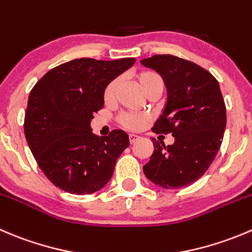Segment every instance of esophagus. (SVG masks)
Returning <instances> with one entry per match:
<instances>
[{"instance_id":"obj_1","label":"esophagus","mask_w":252,"mask_h":252,"mask_svg":"<svg viewBox=\"0 0 252 252\" xmlns=\"http://www.w3.org/2000/svg\"><path fill=\"white\" fill-rule=\"evenodd\" d=\"M139 138H140V136H139V135H135V134H130V135H129V140H130V143H131V144L135 143V141L138 140Z\"/></svg>"}]
</instances>
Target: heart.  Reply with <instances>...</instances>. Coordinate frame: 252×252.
<instances>
[{"label":"heart","instance_id":"b5f03b06","mask_svg":"<svg viewBox=\"0 0 252 252\" xmlns=\"http://www.w3.org/2000/svg\"><path fill=\"white\" fill-rule=\"evenodd\" d=\"M138 82L140 85L141 90L144 92L149 91L150 89L155 86H163V81L161 79V76L156 72L153 71H144L141 74L138 75ZM117 85L118 81L113 80V81L109 82L106 86L103 92L104 101L111 102L113 99L114 94H116ZM146 116L141 113H122L118 117V122L124 126V128L129 129V130H140L144 126V124L146 123Z\"/></svg>","mask_w":252,"mask_h":252}]
</instances>
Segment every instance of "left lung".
Listing matches in <instances>:
<instances>
[{
  "instance_id": "8db88e82",
  "label": "left lung",
  "mask_w": 252,
  "mask_h": 252,
  "mask_svg": "<svg viewBox=\"0 0 252 252\" xmlns=\"http://www.w3.org/2000/svg\"><path fill=\"white\" fill-rule=\"evenodd\" d=\"M161 75L167 102L153 131L171 133L172 145L154 139V153L144 173L163 188H181L204 175L223 141L226 109L216 77L192 61L154 55L140 61Z\"/></svg>"
}]
</instances>
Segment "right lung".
Returning <instances> with one entry per match:
<instances>
[{"label":"right lung","instance_id":"right-lung-1","mask_svg":"<svg viewBox=\"0 0 252 252\" xmlns=\"http://www.w3.org/2000/svg\"><path fill=\"white\" fill-rule=\"evenodd\" d=\"M135 63L81 58L49 70L32 89L24 134L29 149L53 185L72 194L99 191L129 146L126 131L98 138L90 123L103 108L107 85Z\"/></svg>","mask_w":252,"mask_h":252}]
</instances>
